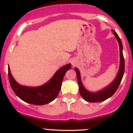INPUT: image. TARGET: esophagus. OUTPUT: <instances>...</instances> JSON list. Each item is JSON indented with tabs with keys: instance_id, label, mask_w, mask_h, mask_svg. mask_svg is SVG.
I'll use <instances>...</instances> for the list:
<instances>
[{
	"instance_id": "esophagus-1",
	"label": "esophagus",
	"mask_w": 133,
	"mask_h": 133,
	"mask_svg": "<svg viewBox=\"0 0 133 133\" xmlns=\"http://www.w3.org/2000/svg\"><path fill=\"white\" fill-rule=\"evenodd\" d=\"M71 64L73 66H75V65L76 64V61L75 60H71Z\"/></svg>"
}]
</instances>
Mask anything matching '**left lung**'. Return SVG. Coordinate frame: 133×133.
<instances>
[{"label": "left lung", "mask_w": 133, "mask_h": 133, "mask_svg": "<svg viewBox=\"0 0 133 133\" xmlns=\"http://www.w3.org/2000/svg\"><path fill=\"white\" fill-rule=\"evenodd\" d=\"M112 33L116 37L118 42L119 47H120V66H119L118 71L116 76H115V79L107 85L106 87L102 89L101 90H99L96 92H91L88 91L86 88L84 87V84H82V82L81 80V75H80V71L76 68H75V71L76 73L77 76L78 83L79 86V92L82 97L88 102H102L104 100L114 95L116 91L117 90L119 85L122 81L123 76L124 74L125 69V62L124 55H123V45L122 43L120 37H118L116 31L112 30Z\"/></svg>", "instance_id": "obj_1"}]
</instances>
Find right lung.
<instances>
[{"label":"right lung","mask_w":133,"mask_h":133,"mask_svg":"<svg viewBox=\"0 0 133 133\" xmlns=\"http://www.w3.org/2000/svg\"><path fill=\"white\" fill-rule=\"evenodd\" d=\"M71 68V64H66L57 70L51 78L44 84L29 87L18 84L12 76L8 66L9 83L16 95L22 100L33 105H45L54 100L58 96L64 75Z\"/></svg>","instance_id":"add662e5"}]
</instances>
